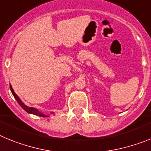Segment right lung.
I'll return each mask as SVG.
<instances>
[{
  "instance_id": "right-lung-1",
  "label": "right lung",
  "mask_w": 151,
  "mask_h": 151,
  "mask_svg": "<svg viewBox=\"0 0 151 151\" xmlns=\"http://www.w3.org/2000/svg\"><path fill=\"white\" fill-rule=\"evenodd\" d=\"M10 90H11V92H12L13 95H14V98L17 99V101L18 102V103L20 105V106L22 107V108H23L25 111H27L28 113L33 114V115H38V116H40V117H48V115H44L43 113H42V112H39V111H38L36 109H34V108H32V107H29V106H26V105H25L24 103L22 102V101H21V99L18 97V96L15 93H14V90H13L12 86H11V85H10Z\"/></svg>"
}]
</instances>
